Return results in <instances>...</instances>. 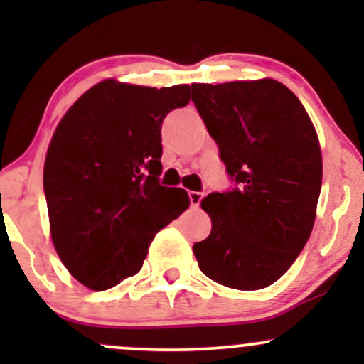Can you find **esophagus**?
<instances>
[{
  "label": "esophagus",
  "mask_w": 364,
  "mask_h": 364,
  "mask_svg": "<svg viewBox=\"0 0 364 364\" xmlns=\"http://www.w3.org/2000/svg\"><path fill=\"white\" fill-rule=\"evenodd\" d=\"M188 198H190L191 207H198L203 198V193H200V191H190V193H188Z\"/></svg>",
  "instance_id": "esophagus-1"
}]
</instances>
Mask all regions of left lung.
<instances>
[{
	"label": "left lung",
	"instance_id": "1",
	"mask_svg": "<svg viewBox=\"0 0 364 364\" xmlns=\"http://www.w3.org/2000/svg\"><path fill=\"white\" fill-rule=\"evenodd\" d=\"M191 101L235 188L202 200L207 240L193 245L212 281L255 291L281 279L306 245L321 188V152L310 116L272 78L193 83Z\"/></svg>",
	"mask_w": 364,
	"mask_h": 364
}]
</instances>
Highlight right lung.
<instances>
[{
  "label": "right lung",
  "mask_w": 364,
  "mask_h": 364,
  "mask_svg": "<svg viewBox=\"0 0 364 364\" xmlns=\"http://www.w3.org/2000/svg\"><path fill=\"white\" fill-rule=\"evenodd\" d=\"M190 102V85L104 80L66 111L44 164L53 245L68 272L106 291L144 265L154 236L190 205L159 183L161 127Z\"/></svg>",
  "instance_id": "add662e5"
}]
</instances>
